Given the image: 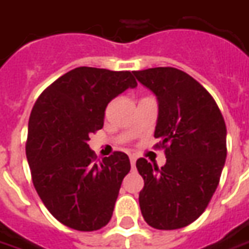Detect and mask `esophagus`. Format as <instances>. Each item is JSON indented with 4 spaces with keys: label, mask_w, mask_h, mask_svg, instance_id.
I'll return each instance as SVG.
<instances>
[{
    "label": "esophagus",
    "mask_w": 249,
    "mask_h": 249,
    "mask_svg": "<svg viewBox=\"0 0 249 249\" xmlns=\"http://www.w3.org/2000/svg\"><path fill=\"white\" fill-rule=\"evenodd\" d=\"M129 160H131V165H132V167H133L135 166V163H136V157L131 155V157H129Z\"/></svg>",
    "instance_id": "34e87169"
}]
</instances>
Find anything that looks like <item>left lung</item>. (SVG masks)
I'll list each match as a JSON object with an SVG mask.
<instances>
[{
	"instance_id": "8db88e82",
	"label": "left lung",
	"mask_w": 249,
	"mask_h": 249,
	"mask_svg": "<svg viewBox=\"0 0 249 249\" xmlns=\"http://www.w3.org/2000/svg\"><path fill=\"white\" fill-rule=\"evenodd\" d=\"M133 75L158 99L154 136L166 155L160 169L136 160L144 180L140 210L155 229H180L202 215L217 189L226 160L225 120L209 91L180 69L150 68Z\"/></svg>"
}]
</instances>
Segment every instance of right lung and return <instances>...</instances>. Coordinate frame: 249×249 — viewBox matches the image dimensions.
<instances>
[{
    "mask_svg": "<svg viewBox=\"0 0 249 249\" xmlns=\"http://www.w3.org/2000/svg\"><path fill=\"white\" fill-rule=\"evenodd\" d=\"M136 86L129 71L75 68L32 107L25 143L32 182L46 209L68 228L92 231L110 221L131 162L114 151L96 163L87 142L102 129L107 103Z\"/></svg>",
    "mask_w": 249,
    "mask_h": 249,
    "instance_id": "right-lung-1",
    "label": "right lung"
}]
</instances>
